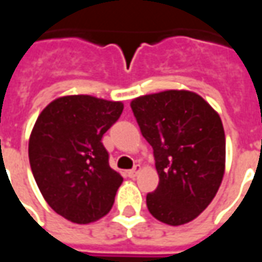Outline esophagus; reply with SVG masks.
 <instances>
[{"label":"esophagus","mask_w":262,"mask_h":262,"mask_svg":"<svg viewBox=\"0 0 262 262\" xmlns=\"http://www.w3.org/2000/svg\"><path fill=\"white\" fill-rule=\"evenodd\" d=\"M139 171H140V165L136 164L135 167H133V168H132V170L127 171V176L130 177V178H135V177L139 174Z\"/></svg>","instance_id":"obj_1"}]
</instances>
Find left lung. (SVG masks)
Returning a JSON list of instances; mask_svg holds the SVG:
<instances>
[{"label":"left lung","instance_id":"8db88e82","mask_svg":"<svg viewBox=\"0 0 262 262\" xmlns=\"http://www.w3.org/2000/svg\"><path fill=\"white\" fill-rule=\"evenodd\" d=\"M143 137L153 147L159 187L147 193L148 212L181 226L202 213L219 189L226 137L219 114L185 90L143 95L130 102Z\"/></svg>","mask_w":262,"mask_h":262}]
</instances>
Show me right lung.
I'll return each instance as SVG.
<instances>
[{
  "label": "right lung",
  "mask_w": 262,
  "mask_h": 262,
  "mask_svg": "<svg viewBox=\"0 0 262 262\" xmlns=\"http://www.w3.org/2000/svg\"><path fill=\"white\" fill-rule=\"evenodd\" d=\"M123 103L67 95L43 109L29 137V163L45 201L73 223L101 219L114 205L123 178L109 167L102 136Z\"/></svg>",
  "instance_id": "obj_1"
}]
</instances>
